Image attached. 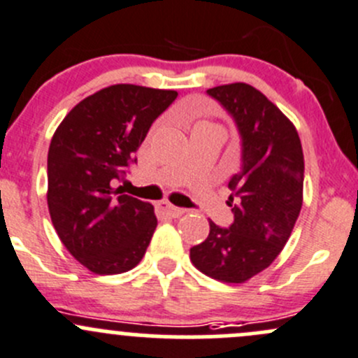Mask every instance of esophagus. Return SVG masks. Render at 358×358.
Segmentation results:
<instances>
[{
    "mask_svg": "<svg viewBox=\"0 0 358 358\" xmlns=\"http://www.w3.org/2000/svg\"><path fill=\"white\" fill-rule=\"evenodd\" d=\"M156 209H157V213L169 216V218H180V216H182V215H185V209L175 208V206L169 204L168 201H159V202H156Z\"/></svg>",
    "mask_w": 358,
    "mask_h": 358,
    "instance_id": "esophagus-1",
    "label": "esophagus"
}]
</instances>
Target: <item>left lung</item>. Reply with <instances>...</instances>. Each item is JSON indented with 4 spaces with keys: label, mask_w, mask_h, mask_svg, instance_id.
Masks as SVG:
<instances>
[{
    "label": "left lung",
    "mask_w": 358,
    "mask_h": 358,
    "mask_svg": "<svg viewBox=\"0 0 358 358\" xmlns=\"http://www.w3.org/2000/svg\"><path fill=\"white\" fill-rule=\"evenodd\" d=\"M208 93L236 119L243 171L229 182L234 223L220 229L209 222L190 262L211 279L243 284L268 268L289 241L303 206V149L291 119L255 86L230 83Z\"/></svg>",
    "instance_id": "1"
}]
</instances>
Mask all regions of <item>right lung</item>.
Returning a JSON list of instances; mask_svg holds the SVG:
<instances>
[{
    "label": "right lung",
    "instance_id": "1",
    "mask_svg": "<svg viewBox=\"0 0 358 358\" xmlns=\"http://www.w3.org/2000/svg\"><path fill=\"white\" fill-rule=\"evenodd\" d=\"M178 93L112 85L72 107L48 150L50 218L66 249L90 272L135 268L157 227L154 206L121 194L114 182L150 124Z\"/></svg>",
    "mask_w": 358,
    "mask_h": 358
}]
</instances>
